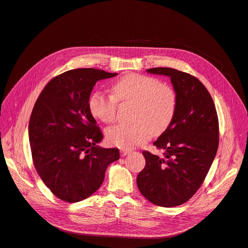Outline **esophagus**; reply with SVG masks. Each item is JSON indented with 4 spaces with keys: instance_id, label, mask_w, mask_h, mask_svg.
Here are the masks:
<instances>
[{
    "instance_id": "esophagus-1",
    "label": "esophagus",
    "mask_w": 248,
    "mask_h": 248,
    "mask_svg": "<svg viewBox=\"0 0 248 248\" xmlns=\"http://www.w3.org/2000/svg\"><path fill=\"white\" fill-rule=\"evenodd\" d=\"M131 153V151H128V150H122L121 151V155L122 157H124V155H126L127 154H129Z\"/></svg>"
}]
</instances>
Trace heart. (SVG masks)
<instances>
[{"mask_svg":"<svg viewBox=\"0 0 248 248\" xmlns=\"http://www.w3.org/2000/svg\"><path fill=\"white\" fill-rule=\"evenodd\" d=\"M112 95L94 91L88 98V109L94 119L111 123L117 101L136 102L132 124H116L107 132L110 145L133 149L145 144L154 134L164 133L171 124L177 108L175 90L152 76L131 73L117 79L111 86Z\"/></svg>","mask_w":248,"mask_h":248,"instance_id":"obj_1","label":"heart"}]
</instances>
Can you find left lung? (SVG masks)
<instances>
[{
    "label": "left lung",
    "mask_w": 248,
    "mask_h": 248,
    "mask_svg": "<svg viewBox=\"0 0 248 248\" xmlns=\"http://www.w3.org/2000/svg\"><path fill=\"white\" fill-rule=\"evenodd\" d=\"M147 72L170 77L177 108L171 124L154 142L164 150V157L142 152L146 166L137 185L153 204L174 207L197 192L213 163L219 142L217 112L210 93L196 77L168 67Z\"/></svg>",
    "instance_id": "1"
}]
</instances>
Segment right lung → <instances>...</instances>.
<instances>
[{
    "label": "right lung",
    "instance_id": "right-lung-1",
    "mask_svg": "<svg viewBox=\"0 0 248 248\" xmlns=\"http://www.w3.org/2000/svg\"><path fill=\"white\" fill-rule=\"evenodd\" d=\"M117 75L94 68L64 72L39 95L29 122V141L36 171L56 197L82 201L101 186L119 149L97 146L103 136L88 109L98 80Z\"/></svg>",
    "mask_w": 248,
    "mask_h": 248
}]
</instances>
